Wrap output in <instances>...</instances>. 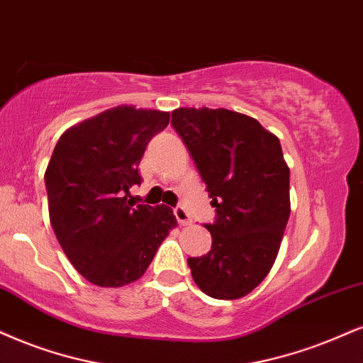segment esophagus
Returning <instances> with one entry per match:
<instances>
[{
  "label": "esophagus",
  "instance_id": "1",
  "mask_svg": "<svg viewBox=\"0 0 363 363\" xmlns=\"http://www.w3.org/2000/svg\"><path fill=\"white\" fill-rule=\"evenodd\" d=\"M173 212H174V217H177V220H178V223H180V225H190L191 218H190L189 212H186L185 208L177 207L173 210Z\"/></svg>",
  "mask_w": 363,
  "mask_h": 363
}]
</instances>
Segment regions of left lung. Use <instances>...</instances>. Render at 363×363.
<instances>
[{"mask_svg": "<svg viewBox=\"0 0 363 363\" xmlns=\"http://www.w3.org/2000/svg\"><path fill=\"white\" fill-rule=\"evenodd\" d=\"M172 126L189 147L217 220L207 256L190 257L195 284L208 296L237 299L269 274L291 213L289 168L276 134L229 109L180 107Z\"/></svg>", "mask_w": 363, "mask_h": 363, "instance_id": "1", "label": "left lung"}]
</instances>
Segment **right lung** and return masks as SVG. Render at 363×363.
<instances>
[{
    "label": "right lung",
    "mask_w": 363,
    "mask_h": 363,
    "mask_svg": "<svg viewBox=\"0 0 363 363\" xmlns=\"http://www.w3.org/2000/svg\"><path fill=\"white\" fill-rule=\"evenodd\" d=\"M169 113L118 106L69 128L45 172L48 213L58 244L80 274L119 288L145 274L177 227L167 205L136 203L140 161Z\"/></svg>",
    "instance_id": "right-lung-1"
}]
</instances>
